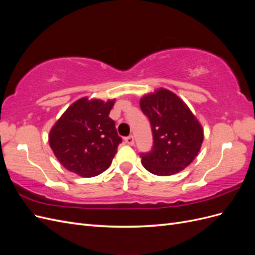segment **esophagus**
<instances>
[{
  "mask_svg": "<svg viewBox=\"0 0 255 255\" xmlns=\"http://www.w3.org/2000/svg\"><path fill=\"white\" fill-rule=\"evenodd\" d=\"M125 141L129 144V145H133L135 143V140H134V137L133 136H128V137H126L125 138Z\"/></svg>",
  "mask_w": 255,
  "mask_h": 255,
  "instance_id": "obj_1",
  "label": "esophagus"
}]
</instances>
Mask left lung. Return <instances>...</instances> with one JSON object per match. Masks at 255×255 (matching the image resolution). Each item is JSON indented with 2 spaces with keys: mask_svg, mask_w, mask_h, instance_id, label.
<instances>
[{
  "mask_svg": "<svg viewBox=\"0 0 255 255\" xmlns=\"http://www.w3.org/2000/svg\"><path fill=\"white\" fill-rule=\"evenodd\" d=\"M139 104L150 120L154 140L152 151L140 155L142 166L160 176L184 170L201 149V123L180 97L166 88L143 95Z\"/></svg>",
  "mask_w": 255,
  "mask_h": 255,
  "instance_id": "left-lung-1",
  "label": "left lung"
}]
</instances>
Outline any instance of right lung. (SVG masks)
<instances>
[{"mask_svg": "<svg viewBox=\"0 0 255 255\" xmlns=\"http://www.w3.org/2000/svg\"><path fill=\"white\" fill-rule=\"evenodd\" d=\"M116 99L83 97L72 103L54 123L49 143L67 170L84 177L105 171L117 153L121 137L110 117Z\"/></svg>", "mask_w": 255, "mask_h": 255, "instance_id": "obj_1", "label": "right lung"}]
</instances>
